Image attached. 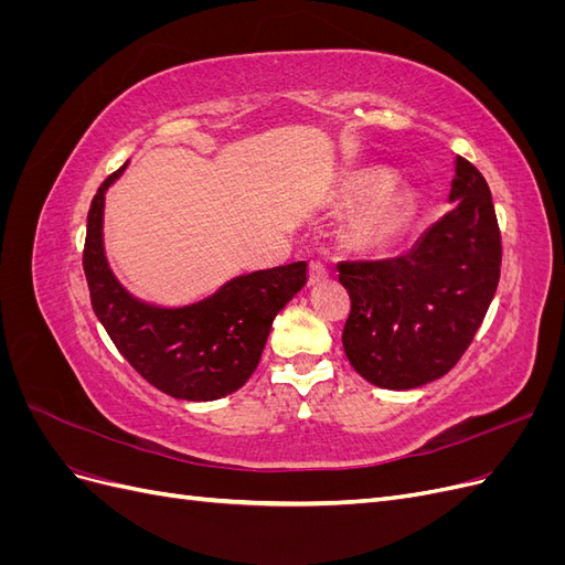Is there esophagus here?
<instances>
[{
	"instance_id": "1",
	"label": "esophagus",
	"mask_w": 565,
	"mask_h": 565,
	"mask_svg": "<svg viewBox=\"0 0 565 565\" xmlns=\"http://www.w3.org/2000/svg\"><path fill=\"white\" fill-rule=\"evenodd\" d=\"M328 276H330V270H328V266H324V264H320V262H311L309 264V285H316V282L324 280Z\"/></svg>"
}]
</instances>
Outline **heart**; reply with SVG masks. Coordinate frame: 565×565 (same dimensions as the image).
<instances>
[{"label": "heart", "instance_id": "b5f03b06", "mask_svg": "<svg viewBox=\"0 0 565 565\" xmlns=\"http://www.w3.org/2000/svg\"><path fill=\"white\" fill-rule=\"evenodd\" d=\"M391 177L384 172L355 179L347 188V200L351 204H363L372 196L374 201L353 218L351 241L363 249H382L391 245L405 231L413 202L405 193H384ZM381 198L377 199L376 195Z\"/></svg>", "mask_w": 565, "mask_h": 565}]
</instances>
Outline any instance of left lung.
Masks as SVG:
<instances>
[{"label":"left lung","mask_w":565,"mask_h":565,"mask_svg":"<svg viewBox=\"0 0 565 565\" xmlns=\"http://www.w3.org/2000/svg\"><path fill=\"white\" fill-rule=\"evenodd\" d=\"M455 210L403 256L341 262L351 311L341 332L353 370L382 388H415L450 372L488 313L500 282L502 235L488 181L461 156Z\"/></svg>","instance_id":"1"}]
</instances>
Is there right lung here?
<instances>
[{"instance_id": "right-lung-1", "label": "right lung", "mask_w": 565, "mask_h": 565, "mask_svg": "<svg viewBox=\"0 0 565 565\" xmlns=\"http://www.w3.org/2000/svg\"><path fill=\"white\" fill-rule=\"evenodd\" d=\"M113 172L92 200L82 266L94 313L141 377L181 401H216L241 388L262 361L273 318L306 285V262L254 270L181 309L131 297L104 252V200Z\"/></svg>"}]
</instances>
